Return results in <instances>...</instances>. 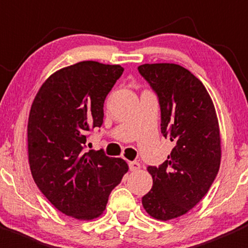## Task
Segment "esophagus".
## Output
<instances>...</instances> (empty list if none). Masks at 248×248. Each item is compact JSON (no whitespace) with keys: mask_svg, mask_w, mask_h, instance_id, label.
I'll list each match as a JSON object with an SVG mask.
<instances>
[{"mask_svg":"<svg viewBox=\"0 0 248 248\" xmlns=\"http://www.w3.org/2000/svg\"><path fill=\"white\" fill-rule=\"evenodd\" d=\"M128 166H129V169H131L132 171H136V170H138V169L140 168V164H139V162H137V161H132V162H128Z\"/></svg>","mask_w":248,"mask_h":248,"instance_id":"esophagus-1","label":"esophagus"}]
</instances>
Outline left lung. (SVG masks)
<instances>
[{
  "mask_svg": "<svg viewBox=\"0 0 248 248\" xmlns=\"http://www.w3.org/2000/svg\"><path fill=\"white\" fill-rule=\"evenodd\" d=\"M157 94L161 132L174 142L168 158L149 166L154 185L141 202L154 218L168 221L188 212L216 179L221 163V138L214 103L198 78L175 63L138 67Z\"/></svg>",
  "mask_w": 248,
  "mask_h": 248,
  "instance_id": "left-lung-1",
  "label": "left lung"
}]
</instances>
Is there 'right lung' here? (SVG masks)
<instances>
[{
	"mask_svg": "<svg viewBox=\"0 0 248 248\" xmlns=\"http://www.w3.org/2000/svg\"><path fill=\"white\" fill-rule=\"evenodd\" d=\"M122 73L119 64L79 62L47 78L32 103L27 124L32 176L67 216L98 217L128 171L124 159L107 156L103 149L86 151L91 132L103 124L106 97Z\"/></svg>",
	"mask_w": 248,
	"mask_h": 248,
	"instance_id": "add662e5",
	"label": "right lung"
}]
</instances>
